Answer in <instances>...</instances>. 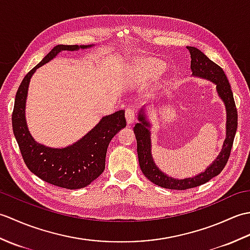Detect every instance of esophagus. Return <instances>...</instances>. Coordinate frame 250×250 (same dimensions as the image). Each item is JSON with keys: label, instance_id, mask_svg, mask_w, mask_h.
I'll return each mask as SVG.
<instances>
[{"label": "esophagus", "instance_id": "34e87169", "mask_svg": "<svg viewBox=\"0 0 250 250\" xmlns=\"http://www.w3.org/2000/svg\"><path fill=\"white\" fill-rule=\"evenodd\" d=\"M125 119H126V124L129 125H133V122L135 120V113L133 108H126L125 109Z\"/></svg>", "mask_w": 250, "mask_h": 250}]
</instances>
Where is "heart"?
Returning <instances> with one entry per match:
<instances>
[{"label":"heart","mask_w":250,"mask_h":250,"mask_svg":"<svg viewBox=\"0 0 250 250\" xmlns=\"http://www.w3.org/2000/svg\"><path fill=\"white\" fill-rule=\"evenodd\" d=\"M166 64L155 58H143L139 59L133 65V70L146 78H156L164 71Z\"/></svg>","instance_id":"1"}]
</instances>
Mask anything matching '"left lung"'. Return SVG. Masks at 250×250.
Wrapping results in <instances>:
<instances>
[{"instance_id": "obj_1", "label": "left lung", "mask_w": 250, "mask_h": 250, "mask_svg": "<svg viewBox=\"0 0 250 250\" xmlns=\"http://www.w3.org/2000/svg\"><path fill=\"white\" fill-rule=\"evenodd\" d=\"M191 57V72L192 76L200 77L209 81L216 84V90L219 98L222 100L226 106L227 124H226V140L222 145L221 151L213 163L207 167L204 172H202L193 177L178 179L168 176L159 168L151 155V125L147 119L145 114V107L140 109L137 119L139 122L134 126V134L137 143V156H139L140 167L143 174L150 180L151 183L160 186L162 188L172 190H186L198 187L214 178L224 169L229 160L230 152L232 149L233 141L237 129V110L235 107L234 98L231 90L229 81L226 76L224 70L209 60L203 52L195 47L187 46Z\"/></svg>"}]
</instances>
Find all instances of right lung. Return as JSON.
I'll return each instance as SVG.
<instances>
[{"instance_id":"add662e5","label":"right lung","mask_w":250,"mask_h":250,"mask_svg":"<svg viewBox=\"0 0 250 250\" xmlns=\"http://www.w3.org/2000/svg\"><path fill=\"white\" fill-rule=\"evenodd\" d=\"M93 45H57L39 64L26 74L16 93L12 116L14 135L23 161L30 171L46 183L65 189H81L97 179L105 168V158L111 139L125 128V110L105 116L81 140L63 148L37 143L26 125L25 103L31 77L37 68L61 51L87 49Z\"/></svg>"}]
</instances>
